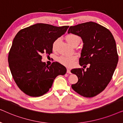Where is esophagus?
<instances>
[{
    "label": "esophagus",
    "instance_id": "34e87169",
    "mask_svg": "<svg viewBox=\"0 0 123 123\" xmlns=\"http://www.w3.org/2000/svg\"><path fill=\"white\" fill-rule=\"evenodd\" d=\"M67 73H68V74H71V72H70V69H67Z\"/></svg>",
    "mask_w": 123,
    "mask_h": 123
}]
</instances>
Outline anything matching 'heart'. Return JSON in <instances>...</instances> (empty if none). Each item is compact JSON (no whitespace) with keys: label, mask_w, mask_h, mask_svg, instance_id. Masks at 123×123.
<instances>
[{"label":"heart","mask_w":123,"mask_h":123,"mask_svg":"<svg viewBox=\"0 0 123 123\" xmlns=\"http://www.w3.org/2000/svg\"><path fill=\"white\" fill-rule=\"evenodd\" d=\"M65 39L72 46L75 44H79L80 42V37L78 35L74 33H69L65 36ZM59 39H56L54 41L52 45V48L53 50H56L57 44H58ZM76 59V57L75 56H62L59 58L58 62L60 64L67 67H70L73 65L74 62Z\"/></svg>","instance_id":"heart-1"}]
</instances>
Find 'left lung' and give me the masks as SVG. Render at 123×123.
<instances>
[{
	"label": "left lung",
	"mask_w": 123,
	"mask_h": 123,
	"mask_svg": "<svg viewBox=\"0 0 123 123\" xmlns=\"http://www.w3.org/2000/svg\"><path fill=\"white\" fill-rule=\"evenodd\" d=\"M68 33L82 38L83 47L79 60L80 66L71 73L78 77L72 88L85 97L95 96L105 90L111 80L119 57L114 36L109 30L98 23L88 22L70 26Z\"/></svg>",
	"instance_id": "8db88e82"
}]
</instances>
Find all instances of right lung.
I'll list each match as a JSON object with an SVG mask.
<instances>
[{"label": "right lung", "instance_id": "add662e5", "mask_svg": "<svg viewBox=\"0 0 123 123\" xmlns=\"http://www.w3.org/2000/svg\"><path fill=\"white\" fill-rule=\"evenodd\" d=\"M68 27L37 23L17 33L9 50L8 63L15 82L23 93L31 97L43 96L49 91L58 75L66 73V68L58 62L49 66L41 59L43 54L53 53L54 41Z\"/></svg>", "mask_w": 123, "mask_h": 123}]
</instances>
